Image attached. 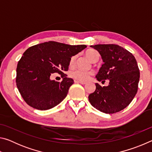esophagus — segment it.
Returning <instances> with one entry per match:
<instances>
[{
	"label": "esophagus",
	"instance_id": "obj_1",
	"mask_svg": "<svg viewBox=\"0 0 152 152\" xmlns=\"http://www.w3.org/2000/svg\"><path fill=\"white\" fill-rule=\"evenodd\" d=\"M74 82H75L76 83H80V84H86V82H83V81L74 80Z\"/></svg>",
	"mask_w": 152,
	"mask_h": 152
}]
</instances>
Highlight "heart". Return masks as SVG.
Here are the masks:
<instances>
[{
  "instance_id": "b5f03b06",
  "label": "heart",
  "mask_w": 152,
  "mask_h": 152,
  "mask_svg": "<svg viewBox=\"0 0 152 152\" xmlns=\"http://www.w3.org/2000/svg\"><path fill=\"white\" fill-rule=\"evenodd\" d=\"M85 55L87 58H88L91 61H93L95 57L97 56H99V53L97 52V51L93 49H90L86 51ZM76 62V56H72L70 58V61H69V66L70 67H72L74 66ZM93 74V72L92 71H84L76 69V70H74L70 72V76L71 78L75 79L76 80L78 81H86L88 80L90 76Z\"/></svg>"
}]
</instances>
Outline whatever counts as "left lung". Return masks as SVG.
I'll return each instance as SVG.
<instances>
[{
	"label": "left lung",
	"mask_w": 152,
	"mask_h": 152,
	"mask_svg": "<svg viewBox=\"0 0 152 152\" xmlns=\"http://www.w3.org/2000/svg\"><path fill=\"white\" fill-rule=\"evenodd\" d=\"M96 50L104 64L96 76L99 82L109 80L107 86L95 84L96 90L89 94L92 107L107 114H113L127 107L137 94L140 70L134 56L119 45H91Z\"/></svg>",
	"instance_id": "obj_1"
}]
</instances>
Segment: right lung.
<instances>
[{"instance_id":"obj_1","label":"right lung","mask_w":152,"mask_h":152,"mask_svg":"<svg viewBox=\"0 0 152 152\" xmlns=\"http://www.w3.org/2000/svg\"><path fill=\"white\" fill-rule=\"evenodd\" d=\"M86 48L51 41L28 48L18 62L16 77L17 88L27 104L41 110L60 104L74 83L64 72L68 70L70 58ZM55 72L62 75L61 83L50 79Z\"/></svg>"}]
</instances>
